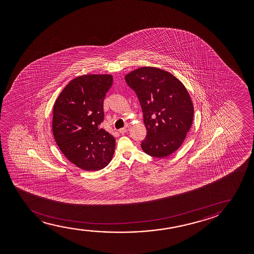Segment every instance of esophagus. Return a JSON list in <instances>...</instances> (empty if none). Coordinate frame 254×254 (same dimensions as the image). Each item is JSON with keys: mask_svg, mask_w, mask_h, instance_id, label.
I'll use <instances>...</instances> for the list:
<instances>
[{"mask_svg": "<svg viewBox=\"0 0 254 254\" xmlns=\"http://www.w3.org/2000/svg\"><path fill=\"white\" fill-rule=\"evenodd\" d=\"M128 126H126L125 127H123V128L120 129V132H121V133H125V132H128Z\"/></svg>", "mask_w": 254, "mask_h": 254, "instance_id": "esophagus-1", "label": "esophagus"}]
</instances>
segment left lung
Here are the masks:
<instances>
[{
    "label": "left lung",
    "instance_id": "obj_1",
    "mask_svg": "<svg viewBox=\"0 0 254 254\" xmlns=\"http://www.w3.org/2000/svg\"><path fill=\"white\" fill-rule=\"evenodd\" d=\"M142 108L147 133L141 143L151 156L165 158L184 142L193 121V105L184 84L166 70L142 66L126 74Z\"/></svg>",
    "mask_w": 254,
    "mask_h": 254
}]
</instances>
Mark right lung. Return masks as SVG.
<instances>
[{
    "label": "right lung",
    "instance_id": "1",
    "mask_svg": "<svg viewBox=\"0 0 254 254\" xmlns=\"http://www.w3.org/2000/svg\"><path fill=\"white\" fill-rule=\"evenodd\" d=\"M113 84L111 74H85L64 87L53 108L52 131L57 146L82 170L98 171L111 161L114 136L101 128L103 101Z\"/></svg>",
    "mask_w": 254,
    "mask_h": 254
}]
</instances>
